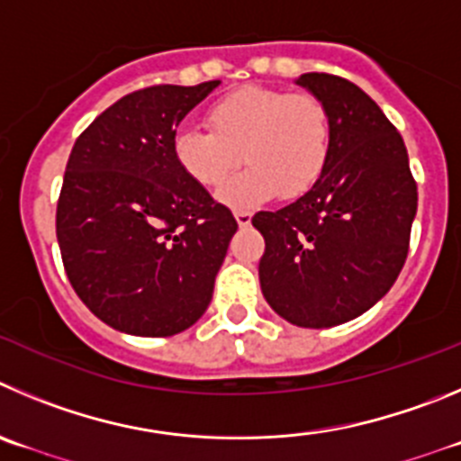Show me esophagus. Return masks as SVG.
<instances>
[{"mask_svg":"<svg viewBox=\"0 0 461 461\" xmlns=\"http://www.w3.org/2000/svg\"><path fill=\"white\" fill-rule=\"evenodd\" d=\"M234 218H236V222H239V227H248L252 222L250 211H243V209L234 211Z\"/></svg>","mask_w":461,"mask_h":461,"instance_id":"34e87169","label":"esophagus"}]
</instances>
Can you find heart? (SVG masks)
I'll use <instances>...</instances> for the list:
<instances>
[{"label":"heart","mask_w":461,"mask_h":461,"mask_svg":"<svg viewBox=\"0 0 461 461\" xmlns=\"http://www.w3.org/2000/svg\"><path fill=\"white\" fill-rule=\"evenodd\" d=\"M211 131L179 129L172 157L179 170L204 188L225 182L218 197L231 206H252L282 191L300 197L312 191L328 166L332 118L313 93H289L268 86H243L211 106Z\"/></svg>","instance_id":"1"}]
</instances>
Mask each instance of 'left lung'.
Instances as JSON below:
<instances>
[{
    "mask_svg": "<svg viewBox=\"0 0 461 461\" xmlns=\"http://www.w3.org/2000/svg\"><path fill=\"white\" fill-rule=\"evenodd\" d=\"M332 118L328 166L312 191L252 225L266 240L259 282L298 328H334L393 286L410 252L419 193L398 129L359 86L328 72L298 81Z\"/></svg>",
    "mask_w": 461,
    "mask_h": 461,
    "instance_id": "1",
    "label": "left lung"
}]
</instances>
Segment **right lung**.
<instances>
[{
	"instance_id": "1",
	"label": "right lung",
	"mask_w": 461,
	"mask_h": 461,
	"mask_svg": "<svg viewBox=\"0 0 461 461\" xmlns=\"http://www.w3.org/2000/svg\"><path fill=\"white\" fill-rule=\"evenodd\" d=\"M221 81L149 86L88 124L66 166L56 239L72 289L133 337H172L206 312L234 216L172 157L177 124Z\"/></svg>"
}]
</instances>
